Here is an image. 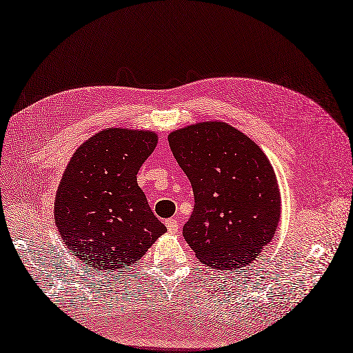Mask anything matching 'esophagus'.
I'll return each mask as SVG.
<instances>
[{"mask_svg": "<svg viewBox=\"0 0 353 353\" xmlns=\"http://www.w3.org/2000/svg\"><path fill=\"white\" fill-rule=\"evenodd\" d=\"M165 225H167V230L172 232V234H176L179 231V221L176 218H170L165 221Z\"/></svg>", "mask_w": 353, "mask_h": 353, "instance_id": "34e87169", "label": "esophagus"}]
</instances>
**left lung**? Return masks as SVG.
Segmentation results:
<instances>
[{"instance_id":"left-lung-1","label":"left lung","mask_w":353,"mask_h":353,"mask_svg":"<svg viewBox=\"0 0 353 353\" xmlns=\"http://www.w3.org/2000/svg\"><path fill=\"white\" fill-rule=\"evenodd\" d=\"M189 177L194 208L183 236L201 262L239 270L272 241L281 219L276 174L260 147L234 126L206 121L168 135Z\"/></svg>"}]
</instances>
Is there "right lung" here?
<instances>
[{
	"label": "right lung",
	"mask_w": 353,
	"mask_h": 353,
	"mask_svg": "<svg viewBox=\"0 0 353 353\" xmlns=\"http://www.w3.org/2000/svg\"><path fill=\"white\" fill-rule=\"evenodd\" d=\"M159 142L154 130L106 128L77 148L59 181L55 225L90 269L123 270L167 231L137 174Z\"/></svg>",
	"instance_id": "1"
}]
</instances>
